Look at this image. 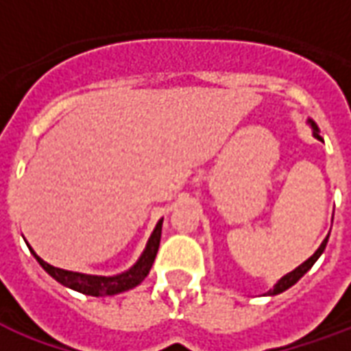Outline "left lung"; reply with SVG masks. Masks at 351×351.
I'll return each mask as SVG.
<instances>
[{
  "label": "left lung",
  "instance_id": "obj_1",
  "mask_svg": "<svg viewBox=\"0 0 351 351\" xmlns=\"http://www.w3.org/2000/svg\"><path fill=\"white\" fill-rule=\"evenodd\" d=\"M310 125H312V130H314V137H316V138H322V137H319V133H317V125H316V123H314V122H312V120H310ZM327 241H329V235L325 237V241H324V243H322V246L317 248L316 254H314L312 258H308V259H306V261H304V263L299 265V267H297L295 271L287 272L286 276H284V278L280 280L278 284H276V286L272 287L271 291H269V295H278V293H282V291H286L287 287H291V286H293V284H297V282H299V280H301L302 276H304V272L308 271L310 267H312V265L316 263L317 258H319V256L324 254L325 246H327Z\"/></svg>",
  "mask_w": 351,
  "mask_h": 351
}]
</instances>
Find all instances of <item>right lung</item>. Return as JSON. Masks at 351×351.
<instances>
[{"mask_svg":"<svg viewBox=\"0 0 351 351\" xmlns=\"http://www.w3.org/2000/svg\"><path fill=\"white\" fill-rule=\"evenodd\" d=\"M161 223L163 220L158 221V226L154 229L150 241L146 244V250L143 252V256L138 259L137 263L131 267L130 271L123 272V274H118V276H92V274H80V272H71L64 271V269H58V267H52L47 261H43L39 256H34L35 259L39 261L45 271L49 272L50 276L54 280H58L60 284L71 287L75 291H80L84 295H93V297H105V295H116L122 293L125 289H131V287L138 286L143 280L148 276V272L152 269L154 259H156V254H158V248H160V239H161Z\"/></svg>","mask_w":351,"mask_h":351,"instance_id":"1","label":"right lung"}]
</instances>
